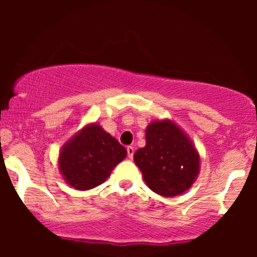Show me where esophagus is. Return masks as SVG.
<instances>
[{"label": "esophagus", "mask_w": 257, "mask_h": 257, "mask_svg": "<svg viewBox=\"0 0 257 257\" xmlns=\"http://www.w3.org/2000/svg\"><path fill=\"white\" fill-rule=\"evenodd\" d=\"M126 152H128V158L129 159H132L134 155V148L133 147H128L126 148Z\"/></svg>", "instance_id": "34e87169"}]
</instances>
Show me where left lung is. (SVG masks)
I'll list each match as a JSON object with an SVG mask.
<instances>
[{
    "label": "left lung",
    "instance_id": "left-lung-1",
    "mask_svg": "<svg viewBox=\"0 0 257 257\" xmlns=\"http://www.w3.org/2000/svg\"><path fill=\"white\" fill-rule=\"evenodd\" d=\"M134 162L150 190L167 198L188 190L200 170L195 145L170 119L150 121L145 147L134 153Z\"/></svg>",
    "mask_w": 257,
    "mask_h": 257
}]
</instances>
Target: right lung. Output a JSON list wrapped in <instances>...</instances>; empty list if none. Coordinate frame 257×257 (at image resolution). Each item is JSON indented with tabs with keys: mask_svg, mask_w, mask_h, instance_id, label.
<instances>
[{
	"mask_svg": "<svg viewBox=\"0 0 257 257\" xmlns=\"http://www.w3.org/2000/svg\"><path fill=\"white\" fill-rule=\"evenodd\" d=\"M126 149L98 123L77 132L59 152L58 169L66 183L77 190H89L107 180Z\"/></svg>",
	"mask_w": 257,
	"mask_h": 257,
	"instance_id": "right-lung-1",
	"label": "right lung"
}]
</instances>
